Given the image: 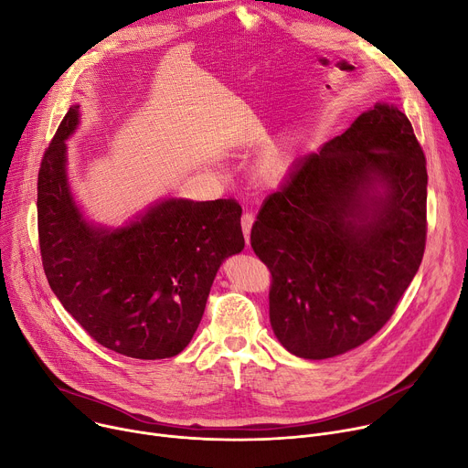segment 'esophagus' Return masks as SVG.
<instances>
[{"label": "esophagus", "instance_id": "obj_1", "mask_svg": "<svg viewBox=\"0 0 468 468\" xmlns=\"http://www.w3.org/2000/svg\"><path fill=\"white\" fill-rule=\"evenodd\" d=\"M253 222H256V217H253V212L246 210L242 218H240V226H242V233H244V239H246V244H250V231H251V226Z\"/></svg>", "mask_w": 468, "mask_h": 468}]
</instances>
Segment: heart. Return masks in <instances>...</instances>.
I'll return each instance as SVG.
<instances>
[{"instance_id": "b5f03b06", "label": "heart", "mask_w": 468, "mask_h": 468, "mask_svg": "<svg viewBox=\"0 0 468 468\" xmlns=\"http://www.w3.org/2000/svg\"><path fill=\"white\" fill-rule=\"evenodd\" d=\"M289 165V158L283 153H271L261 164V176L265 181L280 179Z\"/></svg>"}]
</instances>
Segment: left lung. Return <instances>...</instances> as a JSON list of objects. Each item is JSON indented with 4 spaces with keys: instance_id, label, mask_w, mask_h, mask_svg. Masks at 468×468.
<instances>
[{
    "instance_id": "8db88e82",
    "label": "left lung",
    "mask_w": 468,
    "mask_h": 468,
    "mask_svg": "<svg viewBox=\"0 0 468 468\" xmlns=\"http://www.w3.org/2000/svg\"><path fill=\"white\" fill-rule=\"evenodd\" d=\"M426 156L394 104H375L292 164L250 235L289 353L332 358L388 323L426 250Z\"/></svg>"
}]
</instances>
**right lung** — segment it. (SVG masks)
I'll use <instances>...</instances> for the list:
<instances>
[{
  "instance_id": "1",
  "label": "right lung",
  "mask_w": 468,
  "mask_h": 468,
  "mask_svg": "<svg viewBox=\"0 0 468 468\" xmlns=\"http://www.w3.org/2000/svg\"><path fill=\"white\" fill-rule=\"evenodd\" d=\"M70 106L42 156L37 183L40 258L63 308L97 344L158 360L179 355L197 330L222 261L244 248L235 199L169 197L119 229L83 220L67 181Z\"/></svg>"
}]
</instances>
